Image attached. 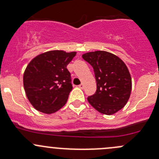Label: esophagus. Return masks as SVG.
Here are the masks:
<instances>
[{
	"mask_svg": "<svg viewBox=\"0 0 159 159\" xmlns=\"http://www.w3.org/2000/svg\"><path fill=\"white\" fill-rule=\"evenodd\" d=\"M78 88H80V89H83L84 88V84H81L80 85H78Z\"/></svg>",
	"mask_w": 159,
	"mask_h": 159,
	"instance_id": "esophagus-1",
	"label": "esophagus"
}]
</instances>
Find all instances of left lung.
Listing matches in <instances>:
<instances>
[{
	"label": "left lung",
	"mask_w": 159,
	"mask_h": 159,
	"mask_svg": "<svg viewBox=\"0 0 159 159\" xmlns=\"http://www.w3.org/2000/svg\"><path fill=\"white\" fill-rule=\"evenodd\" d=\"M82 57L93 67L97 84L95 94L88 98L90 105L106 115L124 108L132 88L131 75L125 62L105 51H90Z\"/></svg>",
	"instance_id": "obj_1"
}]
</instances>
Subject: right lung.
<instances>
[{"label": "right lung", "instance_id": "obj_1", "mask_svg": "<svg viewBox=\"0 0 159 159\" xmlns=\"http://www.w3.org/2000/svg\"><path fill=\"white\" fill-rule=\"evenodd\" d=\"M76 53L54 50L38 54L29 62L24 72L23 84L35 109L50 115L66 104L72 89L67 65Z\"/></svg>", "mask_w": 159, "mask_h": 159}]
</instances>
